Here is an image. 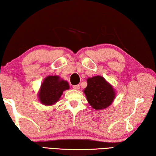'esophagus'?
<instances>
[{"label": "esophagus", "mask_w": 156, "mask_h": 156, "mask_svg": "<svg viewBox=\"0 0 156 156\" xmlns=\"http://www.w3.org/2000/svg\"><path fill=\"white\" fill-rule=\"evenodd\" d=\"M73 87L74 89H75V90H79V89H80V85H75V86H73Z\"/></svg>", "instance_id": "1"}]
</instances>
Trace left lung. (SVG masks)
Wrapping results in <instances>:
<instances>
[{"mask_svg":"<svg viewBox=\"0 0 156 156\" xmlns=\"http://www.w3.org/2000/svg\"><path fill=\"white\" fill-rule=\"evenodd\" d=\"M83 93L89 105L96 110L107 108L116 98V90L113 86L100 75L87 79V86Z\"/></svg>","mask_w":156,"mask_h":156,"instance_id":"obj_1","label":"left lung"}]
</instances>
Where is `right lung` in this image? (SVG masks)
Listing matches in <instances>:
<instances>
[{
    "label": "right lung",
    "mask_w": 156,
    "mask_h": 156,
    "mask_svg": "<svg viewBox=\"0 0 156 156\" xmlns=\"http://www.w3.org/2000/svg\"><path fill=\"white\" fill-rule=\"evenodd\" d=\"M70 89L67 81L58 75H49L45 77L37 93L41 104L46 106L54 105L58 101L63 91Z\"/></svg>",
    "instance_id": "obj_1"
}]
</instances>
